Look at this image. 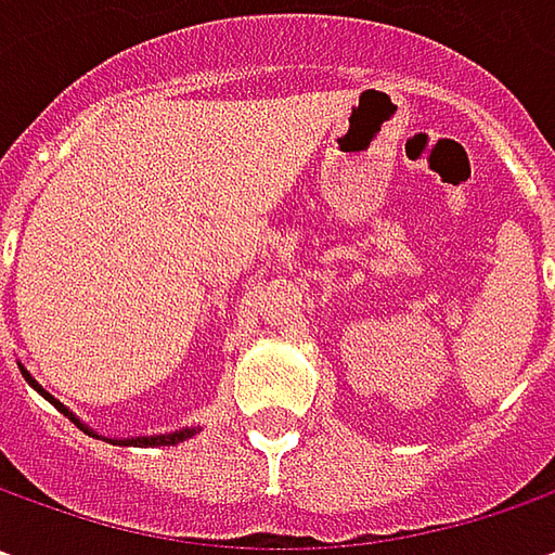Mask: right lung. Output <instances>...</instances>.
Listing matches in <instances>:
<instances>
[{
    "instance_id": "add662e5",
    "label": "right lung",
    "mask_w": 555,
    "mask_h": 555,
    "mask_svg": "<svg viewBox=\"0 0 555 555\" xmlns=\"http://www.w3.org/2000/svg\"><path fill=\"white\" fill-rule=\"evenodd\" d=\"M24 373V376H27V383H30L33 389H36V392H42V389H39V386H36V379H33L30 373L27 371H21ZM46 395V398H49V401H52L54 408H57V411H61V414L64 416H70V420H74L76 426H79V429H86V426H82V423H79V420H76L74 414H70V411H67V408H64V404H61V401H54L52 395L49 392H42ZM86 433H89V429H86ZM194 436V429H182V433H172V436H151V438H129V441H122V444H151V448H154V444H179V441H184V438H191Z\"/></svg>"
}]
</instances>
